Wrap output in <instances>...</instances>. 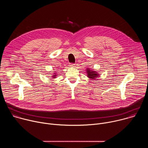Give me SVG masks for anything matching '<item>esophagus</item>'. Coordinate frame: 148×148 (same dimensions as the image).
I'll use <instances>...</instances> for the list:
<instances>
[{
	"label": "esophagus",
	"instance_id": "esophagus-1",
	"mask_svg": "<svg viewBox=\"0 0 148 148\" xmlns=\"http://www.w3.org/2000/svg\"><path fill=\"white\" fill-rule=\"evenodd\" d=\"M70 66L71 67H75V64H70Z\"/></svg>",
	"mask_w": 148,
	"mask_h": 148
}]
</instances>
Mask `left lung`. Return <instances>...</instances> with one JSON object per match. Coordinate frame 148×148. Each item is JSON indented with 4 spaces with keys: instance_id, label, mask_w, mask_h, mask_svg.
Listing matches in <instances>:
<instances>
[{
    "instance_id": "1",
    "label": "left lung",
    "mask_w": 148,
    "mask_h": 148,
    "mask_svg": "<svg viewBox=\"0 0 148 148\" xmlns=\"http://www.w3.org/2000/svg\"><path fill=\"white\" fill-rule=\"evenodd\" d=\"M86 71L87 77L92 80H95L97 78H98L99 76V74H98L97 71H94V70H91L90 68L87 69Z\"/></svg>"
}]
</instances>
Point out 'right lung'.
Returning a JSON list of instances; mask_svg holds the SVG:
<instances>
[{
    "label": "right lung",
    "mask_w": 148,
    "mask_h": 148,
    "mask_svg": "<svg viewBox=\"0 0 148 148\" xmlns=\"http://www.w3.org/2000/svg\"><path fill=\"white\" fill-rule=\"evenodd\" d=\"M56 77H57V74H56V73H53V76H52V77H53V78H56Z\"/></svg>",
    "instance_id": "add662e5"
}]
</instances>
